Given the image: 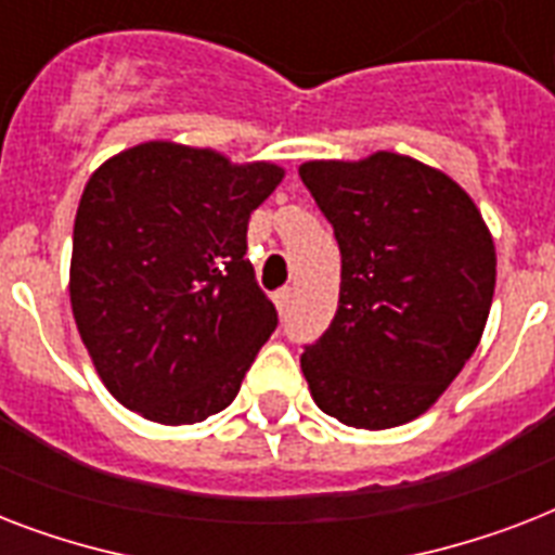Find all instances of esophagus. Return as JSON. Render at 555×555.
<instances>
[{
  "label": "esophagus",
  "instance_id": "1",
  "mask_svg": "<svg viewBox=\"0 0 555 555\" xmlns=\"http://www.w3.org/2000/svg\"><path fill=\"white\" fill-rule=\"evenodd\" d=\"M273 302H276L279 313H287V308H291V302H294V287H282V291H276Z\"/></svg>",
  "mask_w": 555,
  "mask_h": 555
}]
</instances>
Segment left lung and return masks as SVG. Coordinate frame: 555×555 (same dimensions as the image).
Segmentation results:
<instances>
[{"instance_id": "left-lung-1", "label": "left lung", "mask_w": 555, "mask_h": 555, "mask_svg": "<svg viewBox=\"0 0 555 555\" xmlns=\"http://www.w3.org/2000/svg\"><path fill=\"white\" fill-rule=\"evenodd\" d=\"M339 253L337 313L302 354L313 403L354 429L421 417L481 343L495 242L469 192L409 155L305 160Z\"/></svg>"}]
</instances>
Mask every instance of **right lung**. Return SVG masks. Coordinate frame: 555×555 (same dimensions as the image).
<instances>
[{
    "instance_id": "add662e5",
    "label": "right lung",
    "mask_w": 555,
    "mask_h": 555,
    "mask_svg": "<svg viewBox=\"0 0 555 555\" xmlns=\"http://www.w3.org/2000/svg\"><path fill=\"white\" fill-rule=\"evenodd\" d=\"M273 160L146 141L91 172L74 218L68 296L108 395L164 426L233 403L276 308L253 279L250 212L276 190Z\"/></svg>"
}]
</instances>
